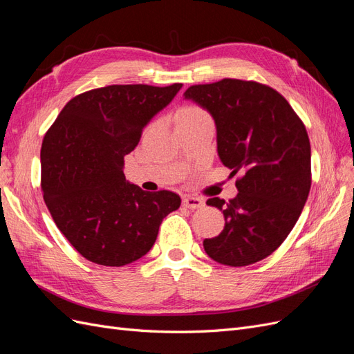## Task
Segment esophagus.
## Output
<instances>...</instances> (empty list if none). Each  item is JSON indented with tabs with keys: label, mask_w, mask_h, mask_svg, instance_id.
I'll use <instances>...</instances> for the list:
<instances>
[{
	"label": "esophagus",
	"mask_w": 354,
	"mask_h": 354,
	"mask_svg": "<svg viewBox=\"0 0 354 354\" xmlns=\"http://www.w3.org/2000/svg\"><path fill=\"white\" fill-rule=\"evenodd\" d=\"M183 205L189 209H198V208H202L203 205H205V202L199 198H195V196H185Z\"/></svg>",
	"instance_id": "esophagus-1"
}]
</instances>
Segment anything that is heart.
Segmentation results:
<instances>
[{
  "label": "heart",
  "instance_id": "obj_1",
  "mask_svg": "<svg viewBox=\"0 0 354 354\" xmlns=\"http://www.w3.org/2000/svg\"><path fill=\"white\" fill-rule=\"evenodd\" d=\"M202 120H209V116L207 112H203L198 106H187V108H183L178 115H177V121H202Z\"/></svg>",
  "mask_w": 354,
  "mask_h": 354
}]
</instances>
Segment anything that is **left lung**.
<instances>
[{
    "mask_svg": "<svg viewBox=\"0 0 354 354\" xmlns=\"http://www.w3.org/2000/svg\"><path fill=\"white\" fill-rule=\"evenodd\" d=\"M183 95L212 116L230 176L243 174L236 198L207 201L226 223L203 250L220 264H254L279 248L304 208L312 185L306 127L285 97L254 81L224 78L192 85Z\"/></svg>",
    "mask_w": 354,
    "mask_h": 354,
    "instance_id": "left-lung-1",
    "label": "left lung"
}]
</instances>
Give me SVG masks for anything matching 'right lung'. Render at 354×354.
Listing matches in <instances>:
<instances>
[{
	"label": "right lung",
	"mask_w": 354,
	"mask_h": 354,
	"mask_svg": "<svg viewBox=\"0 0 354 354\" xmlns=\"http://www.w3.org/2000/svg\"><path fill=\"white\" fill-rule=\"evenodd\" d=\"M183 84L109 85L66 103L41 147V187L59 230L84 259L121 267L153 246L181 199L125 180L124 156Z\"/></svg>",
	"instance_id": "obj_1"
}]
</instances>
